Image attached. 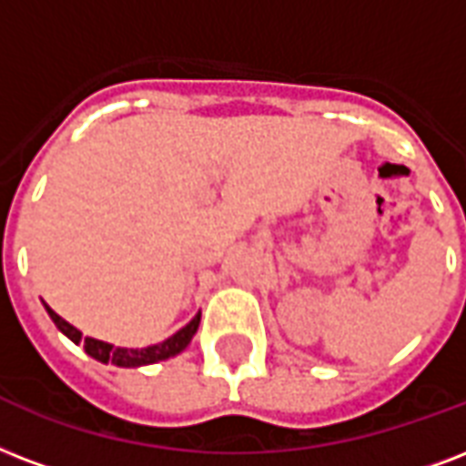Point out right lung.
<instances>
[{"label": "right lung", "instance_id": "1", "mask_svg": "<svg viewBox=\"0 0 466 466\" xmlns=\"http://www.w3.org/2000/svg\"><path fill=\"white\" fill-rule=\"evenodd\" d=\"M46 310H48L51 319L56 322V328H58L63 335L70 337L76 344L83 339L80 329H76L70 322H66L58 312H53L48 305H46ZM198 325H200V312L187 322L186 328L177 329L176 335L168 337L166 342L154 344V347H144V350H124V347H115V344H106L99 342V339H92V337H85V351L90 354L92 360L102 361V364L112 361L116 367H144V364H156V361L176 357V354H180V351L186 350L195 332H198Z\"/></svg>", "mask_w": 466, "mask_h": 466}]
</instances>
